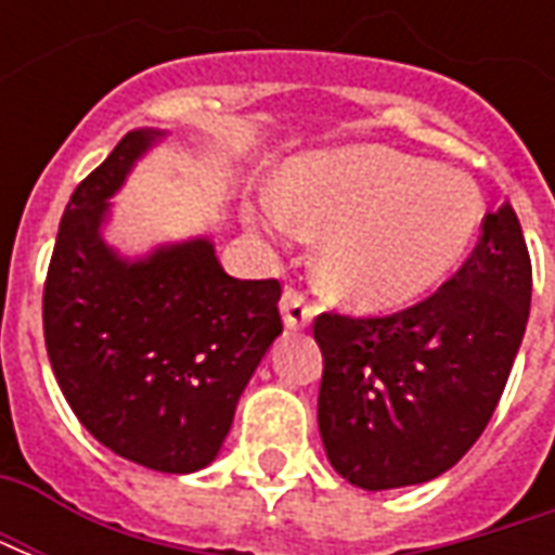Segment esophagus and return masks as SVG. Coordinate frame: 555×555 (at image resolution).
I'll list each match as a JSON object with an SVG mask.
<instances>
[{
  "mask_svg": "<svg viewBox=\"0 0 555 555\" xmlns=\"http://www.w3.org/2000/svg\"><path fill=\"white\" fill-rule=\"evenodd\" d=\"M279 309H282V321L288 330H306V326L312 324V314L314 309L309 306V300L302 297L300 291L285 288L282 294V302H279Z\"/></svg>",
  "mask_w": 555,
  "mask_h": 555,
  "instance_id": "esophagus-1",
  "label": "esophagus"
}]
</instances>
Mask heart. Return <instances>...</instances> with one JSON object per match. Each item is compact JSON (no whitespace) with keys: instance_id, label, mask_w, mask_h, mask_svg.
<instances>
[{"instance_id":"obj_1","label":"heart","mask_w":555,"mask_h":555,"mask_svg":"<svg viewBox=\"0 0 555 555\" xmlns=\"http://www.w3.org/2000/svg\"><path fill=\"white\" fill-rule=\"evenodd\" d=\"M270 229L324 231L318 276L362 312H392L437 291L476 246L485 202L464 171L384 145L312 151L261 198Z\"/></svg>"}]
</instances>
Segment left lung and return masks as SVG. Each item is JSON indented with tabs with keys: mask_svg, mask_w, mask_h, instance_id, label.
<instances>
[{
	"mask_svg": "<svg viewBox=\"0 0 555 555\" xmlns=\"http://www.w3.org/2000/svg\"><path fill=\"white\" fill-rule=\"evenodd\" d=\"M529 300V249L514 207L502 205L428 300L386 318L318 314V428L338 476L389 490L452 469L500 404Z\"/></svg>",
	"mask_w": 555,
	"mask_h": 555,
	"instance_id": "obj_1",
	"label": "left lung"
}]
</instances>
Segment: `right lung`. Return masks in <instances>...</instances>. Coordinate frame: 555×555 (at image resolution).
<instances>
[{
  "label": "right lung",
  "instance_id": "add662e5",
  "mask_svg": "<svg viewBox=\"0 0 555 555\" xmlns=\"http://www.w3.org/2000/svg\"><path fill=\"white\" fill-rule=\"evenodd\" d=\"M159 137L127 133L70 195L43 285V338L91 437L178 476L222 449L243 389L282 333V285L229 276L207 237L137 261L106 246L109 198Z\"/></svg>",
  "mask_w": 555,
  "mask_h": 555
}]
</instances>
